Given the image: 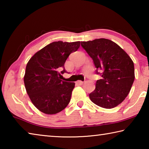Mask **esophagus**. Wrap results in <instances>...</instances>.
<instances>
[{"mask_svg": "<svg viewBox=\"0 0 149 149\" xmlns=\"http://www.w3.org/2000/svg\"><path fill=\"white\" fill-rule=\"evenodd\" d=\"M83 84H84V81H80V80L77 81L76 82V84L79 85H83Z\"/></svg>", "mask_w": 149, "mask_h": 149, "instance_id": "obj_1", "label": "esophagus"}]
</instances>
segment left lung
I'll return each mask as SVG.
<instances>
[{"label": "left lung", "mask_w": 149, "mask_h": 149, "mask_svg": "<svg viewBox=\"0 0 149 149\" xmlns=\"http://www.w3.org/2000/svg\"><path fill=\"white\" fill-rule=\"evenodd\" d=\"M81 45L93 59L96 74L102 77L89 94L91 100L108 109L117 107L129 94L134 81L132 60L119 45L107 39L83 41Z\"/></svg>", "instance_id": "obj_1"}]
</instances>
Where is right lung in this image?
Instances as JSON below:
<instances>
[{"instance_id":"obj_1","label":"right lung","mask_w":149,"mask_h":149,"mask_svg":"<svg viewBox=\"0 0 149 149\" xmlns=\"http://www.w3.org/2000/svg\"><path fill=\"white\" fill-rule=\"evenodd\" d=\"M80 41H55L42 48L27 62L24 84L27 95L37 109L47 114L61 112L69 104L75 83L60 79L65 60L77 51Z\"/></svg>"}]
</instances>
